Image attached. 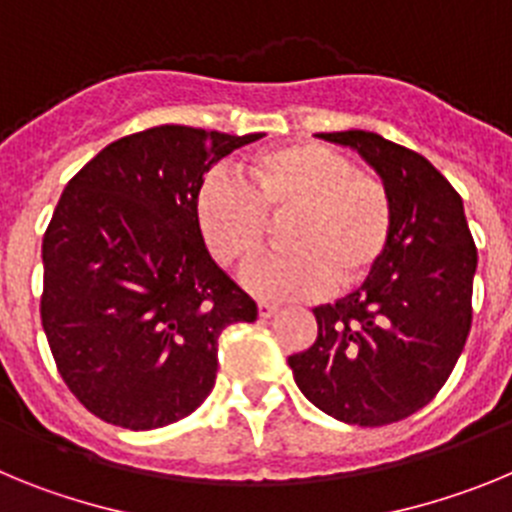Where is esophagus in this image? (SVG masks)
Wrapping results in <instances>:
<instances>
[{
  "label": "esophagus",
  "mask_w": 512,
  "mask_h": 512,
  "mask_svg": "<svg viewBox=\"0 0 512 512\" xmlns=\"http://www.w3.org/2000/svg\"><path fill=\"white\" fill-rule=\"evenodd\" d=\"M279 312V305H274V302H259V318H271V315H277Z\"/></svg>",
  "instance_id": "esophagus-1"
}]
</instances>
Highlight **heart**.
<instances>
[{
	"instance_id": "b5f03b06",
	"label": "heart",
	"mask_w": 512,
	"mask_h": 512,
	"mask_svg": "<svg viewBox=\"0 0 512 512\" xmlns=\"http://www.w3.org/2000/svg\"><path fill=\"white\" fill-rule=\"evenodd\" d=\"M243 179L210 174L194 202L207 248L228 269L251 264L282 220L287 248L253 264L248 289L271 300H312L356 289L374 277L392 243V202L382 182L359 174L320 143L259 151Z\"/></svg>"
}]
</instances>
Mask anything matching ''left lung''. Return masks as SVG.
<instances>
[{
	"mask_svg": "<svg viewBox=\"0 0 512 512\" xmlns=\"http://www.w3.org/2000/svg\"><path fill=\"white\" fill-rule=\"evenodd\" d=\"M318 138L377 171L392 202V243L372 279L312 310L318 338L287 364L302 395L336 420L397 423L436 397L464 351L477 248L464 202L428 158L366 130Z\"/></svg>",
	"mask_w": 512,
	"mask_h": 512,
	"instance_id": "8db88e82",
	"label": "left lung"
}]
</instances>
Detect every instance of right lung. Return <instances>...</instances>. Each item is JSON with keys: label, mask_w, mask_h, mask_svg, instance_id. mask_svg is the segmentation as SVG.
<instances>
[{"label": "right lung", "mask_w": 512, "mask_h": 512, "mask_svg": "<svg viewBox=\"0 0 512 512\" xmlns=\"http://www.w3.org/2000/svg\"><path fill=\"white\" fill-rule=\"evenodd\" d=\"M261 135L158 125L97 153L43 238L40 318L63 382L104 423L151 431L215 387L217 338L256 302L212 261L202 176Z\"/></svg>", "instance_id": "1"}]
</instances>
